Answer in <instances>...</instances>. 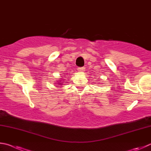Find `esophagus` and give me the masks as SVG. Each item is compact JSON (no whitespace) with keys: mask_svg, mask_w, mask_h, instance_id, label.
<instances>
[{"mask_svg":"<svg viewBox=\"0 0 151 151\" xmlns=\"http://www.w3.org/2000/svg\"><path fill=\"white\" fill-rule=\"evenodd\" d=\"M77 70L78 72H81V73H83L84 71L85 70V67H78L77 68Z\"/></svg>","mask_w":151,"mask_h":151,"instance_id":"obj_1","label":"esophagus"}]
</instances>
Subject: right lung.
I'll use <instances>...</instances> for the list:
<instances>
[{
    "label": "right lung",
    "mask_w": 151,
    "mask_h": 151,
    "mask_svg": "<svg viewBox=\"0 0 151 151\" xmlns=\"http://www.w3.org/2000/svg\"><path fill=\"white\" fill-rule=\"evenodd\" d=\"M61 79H60V80H58L59 82H58V83H57V84H58L59 86H61V85H63V83L64 82H61Z\"/></svg>",
    "instance_id": "add662e5"
}]
</instances>
